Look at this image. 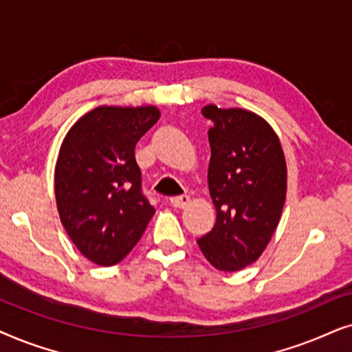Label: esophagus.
Wrapping results in <instances>:
<instances>
[{
    "mask_svg": "<svg viewBox=\"0 0 352 352\" xmlns=\"http://www.w3.org/2000/svg\"><path fill=\"white\" fill-rule=\"evenodd\" d=\"M190 203V196L186 195H182V196H173V198H170V204L173 206V208L177 209H184L188 206Z\"/></svg>",
    "mask_w": 352,
    "mask_h": 352,
    "instance_id": "1",
    "label": "esophagus"
}]
</instances>
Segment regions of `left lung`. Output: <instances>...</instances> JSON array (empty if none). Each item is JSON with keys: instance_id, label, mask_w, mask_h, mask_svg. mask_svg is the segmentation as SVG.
I'll return each mask as SVG.
<instances>
[{"instance_id": "obj_1", "label": "left lung", "mask_w": 352, "mask_h": 352, "mask_svg": "<svg viewBox=\"0 0 352 352\" xmlns=\"http://www.w3.org/2000/svg\"><path fill=\"white\" fill-rule=\"evenodd\" d=\"M209 129V193L214 228L198 240L217 270L236 272L259 259L277 230L287 198V162L274 129L254 112L203 107Z\"/></svg>"}]
</instances>
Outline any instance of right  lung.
<instances>
[{"instance_id":"right-lung-1","label":"right lung","mask_w":352,"mask_h":352,"mask_svg":"<svg viewBox=\"0 0 352 352\" xmlns=\"http://www.w3.org/2000/svg\"><path fill=\"white\" fill-rule=\"evenodd\" d=\"M159 117L156 106H100L75 122L60 144L54 168L60 222L77 250L98 265L124 259L153 217L135 144Z\"/></svg>"}]
</instances>
